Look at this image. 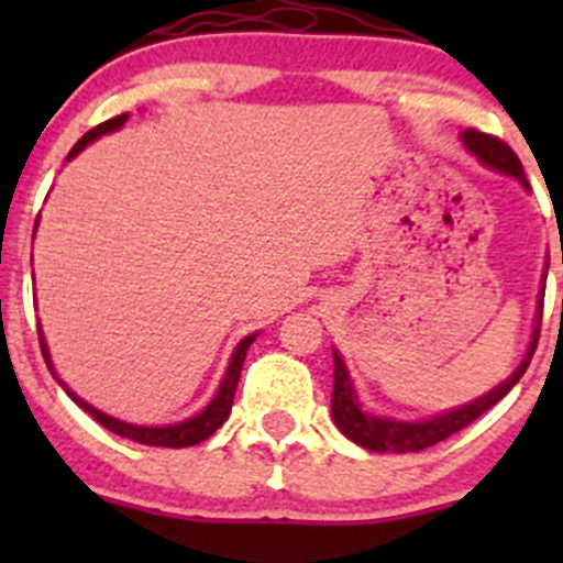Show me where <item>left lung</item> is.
<instances>
[{
    "mask_svg": "<svg viewBox=\"0 0 563 563\" xmlns=\"http://www.w3.org/2000/svg\"><path fill=\"white\" fill-rule=\"evenodd\" d=\"M460 141H463L465 150L487 166L490 172H498L504 176H515L520 185L528 190V181L523 174V166H520L518 155L509 150L504 141L493 139V135L479 133V130H465L460 133ZM548 266L544 264V277H548ZM542 277V283H544ZM542 302H544V286L539 291L537 299V321H533V332H531V343H528V351L518 367L504 378L501 384H496L490 391L485 395L474 397L471 402H463V406L450 408V411H441L430 419H395V417H382V413H373L362 406L360 395H356L354 382L349 376V367H345L343 356H340L338 349H332V360H334V387H332V419L338 424L340 433L345 435L349 441H354L356 446L371 452H422L428 446L439 444V441L450 439L455 435L457 430H463L465 424H471L474 419H479L482 413L490 411L515 384L523 378L528 362H531L533 351H537V340H539V321H542Z\"/></svg>",
    "mask_w": 563,
    "mask_h": 563,
    "instance_id": "8db88e82",
    "label": "left lung"
}]
</instances>
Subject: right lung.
I'll list each match as a JSON object with an SVG mask.
<instances>
[{"mask_svg": "<svg viewBox=\"0 0 563 563\" xmlns=\"http://www.w3.org/2000/svg\"><path fill=\"white\" fill-rule=\"evenodd\" d=\"M128 117H130V113H119V117L108 119V122L89 130V133L84 135V139L78 141L76 146H73L70 155H67V161H73L76 155H81V152L87 150V146L92 144L95 139H100V135L113 133V130L122 128V124L128 122ZM37 223H40V214L35 220V231H37ZM37 334H40V351H43V360H45V365H48L51 376L56 378V384H59V387L67 391V397H70L76 406H81L84 411H87L89 417L95 419V422H100L106 430L122 435V439L139 441V444H146V446H172V450H181V446L201 444V441H207L209 435H212L214 430H218L220 424L225 422V419H229L231 406H234L236 384H240L242 365H245L247 349L253 345V340L258 338V332H255V334H247V338L240 340V345H236L234 354H231V362H229V367H225V376H223V382H220L218 391H214L212 400H209L207 406H203L201 411L196 413V417L185 419V422H176V424H150V428H146V424H133V422H122V419H117V417H108V413L100 411V408L89 406L84 397H78L76 391L67 387L65 382H62L59 373H56L54 360H51L48 343H45V334H43V327H40V323H37Z\"/></svg>", "mask_w": 563, "mask_h": 563, "instance_id": "right-lung-1", "label": "right lung"}]
</instances>
